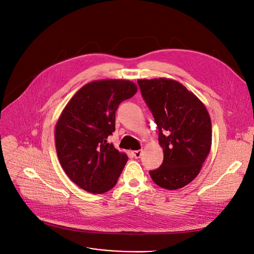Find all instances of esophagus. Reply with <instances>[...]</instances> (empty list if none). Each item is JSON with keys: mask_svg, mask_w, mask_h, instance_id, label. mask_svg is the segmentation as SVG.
Returning a JSON list of instances; mask_svg holds the SVG:
<instances>
[{"mask_svg": "<svg viewBox=\"0 0 254 254\" xmlns=\"http://www.w3.org/2000/svg\"><path fill=\"white\" fill-rule=\"evenodd\" d=\"M142 150L140 149V150H136V151H132V155H134L136 158H140L141 157V155H142Z\"/></svg>", "mask_w": 254, "mask_h": 254, "instance_id": "obj_1", "label": "esophagus"}]
</instances>
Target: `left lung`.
Returning <instances> with one entry per match:
<instances>
[{"label": "left lung", "instance_id": "left-lung-1", "mask_svg": "<svg viewBox=\"0 0 254 254\" xmlns=\"http://www.w3.org/2000/svg\"><path fill=\"white\" fill-rule=\"evenodd\" d=\"M142 97L158 127L164 162L149 174L166 190L190 183L202 169L212 142L211 118L205 105L176 80L140 79Z\"/></svg>", "mask_w": 254, "mask_h": 254}]
</instances>
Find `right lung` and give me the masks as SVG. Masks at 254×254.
Returning a JSON list of instances; mask_svg holds the SVG:
<instances>
[{
	"instance_id": "1",
	"label": "right lung",
	"mask_w": 254,
	"mask_h": 254,
	"mask_svg": "<svg viewBox=\"0 0 254 254\" xmlns=\"http://www.w3.org/2000/svg\"><path fill=\"white\" fill-rule=\"evenodd\" d=\"M137 92L129 80H95L80 88L56 126L59 161L69 178L91 193L114 188L127 162L107 138L115 130L119 104Z\"/></svg>"
}]
</instances>
